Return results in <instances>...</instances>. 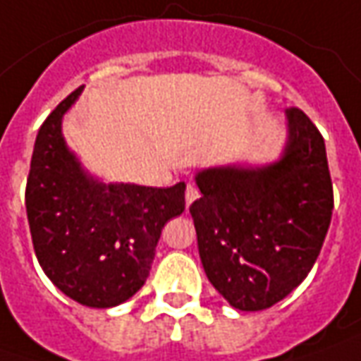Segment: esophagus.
<instances>
[{
	"label": "esophagus",
	"instance_id": "1",
	"mask_svg": "<svg viewBox=\"0 0 361 361\" xmlns=\"http://www.w3.org/2000/svg\"><path fill=\"white\" fill-rule=\"evenodd\" d=\"M199 197V189L193 185V183H188V188H185V203L188 205H191L195 199Z\"/></svg>",
	"mask_w": 361,
	"mask_h": 361
}]
</instances>
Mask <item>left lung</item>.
Segmentation results:
<instances>
[{
    "label": "left lung",
    "mask_w": 361,
    "mask_h": 361,
    "mask_svg": "<svg viewBox=\"0 0 361 361\" xmlns=\"http://www.w3.org/2000/svg\"><path fill=\"white\" fill-rule=\"evenodd\" d=\"M281 160L258 170L197 173L201 197L189 213L209 281L238 311H262L311 271L329 231L334 193L324 138L289 107Z\"/></svg>",
    "instance_id": "8db88e82"
}]
</instances>
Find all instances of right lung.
<instances>
[{
    "label": "right lung",
    "instance_id": "obj_1",
    "mask_svg": "<svg viewBox=\"0 0 361 361\" xmlns=\"http://www.w3.org/2000/svg\"><path fill=\"white\" fill-rule=\"evenodd\" d=\"M80 93H70L40 125L25 207L50 281L78 303L107 309L145 286L164 224L185 209V183L105 185L90 178L62 137V117Z\"/></svg>",
    "mask_w": 361,
    "mask_h": 361
}]
</instances>
